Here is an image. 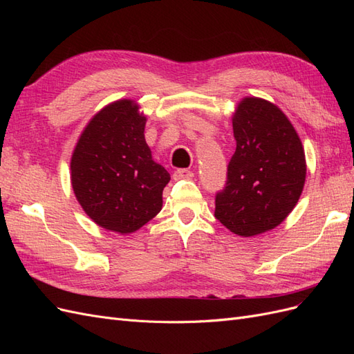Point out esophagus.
<instances>
[{"mask_svg": "<svg viewBox=\"0 0 354 354\" xmlns=\"http://www.w3.org/2000/svg\"><path fill=\"white\" fill-rule=\"evenodd\" d=\"M173 177H174V180H190L192 177H194V173H192L190 169L181 168V169H177V171H174Z\"/></svg>", "mask_w": 354, "mask_h": 354, "instance_id": "1", "label": "esophagus"}]
</instances>
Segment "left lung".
Instances as JSON below:
<instances>
[{
    "label": "left lung",
    "mask_w": 354,
    "mask_h": 354,
    "mask_svg": "<svg viewBox=\"0 0 354 354\" xmlns=\"http://www.w3.org/2000/svg\"><path fill=\"white\" fill-rule=\"evenodd\" d=\"M233 136L236 151L214 216L234 234L250 238L279 226L294 209L306 181V156L286 115L259 97L238 104Z\"/></svg>",
    "instance_id": "8db88e82"
}]
</instances>
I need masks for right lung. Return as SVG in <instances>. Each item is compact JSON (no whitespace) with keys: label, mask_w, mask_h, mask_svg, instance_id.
Here are the masks:
<instances>
[{"label":"right lung","mask_w":354,"mask_h":354,"mask_svg":"<svg viewBox=\"0 0 354 354\" xmlns=\"http://www.w3.org/2000/svg\"><path fill=\"white\" fill-rule=\"evenodd\" d=\"M146 116L133 100H118L84 128L71 159L73 194L100 227L133 233L162 208L168 171L145 140Z\"/></svg>","instance_id":"obj_1"}]
</instances>
